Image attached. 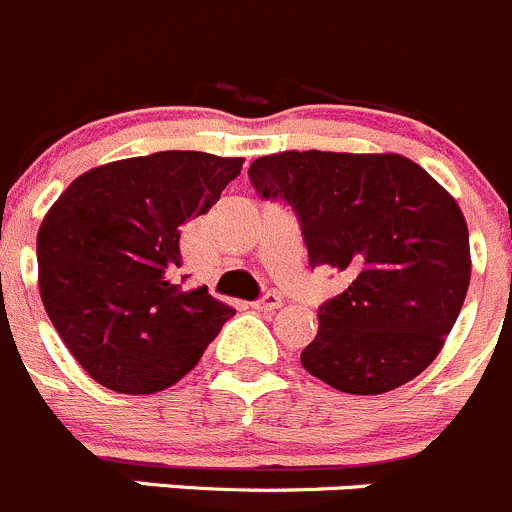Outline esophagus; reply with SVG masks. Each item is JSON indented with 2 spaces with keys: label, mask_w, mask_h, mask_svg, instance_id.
Wrapping results in <instances>:
<instances>
[{
  "label": "esophagus",
  "mask_w": 512,
  "mask_h": 512,
  "mask_svg": "<svg viewBox=\"0 0 512 512\" xmlns=\"http://www.w3.org/2000/svg\"><path fill=\"white\" fill-rule=\"evenodd\" d=\"M281 304H284V301H281L279 294H266V296H261L259 301H253V309L276 311V309H281Z\"/></svg>",
  "instance_id": "obj_1"
}]
</instances>
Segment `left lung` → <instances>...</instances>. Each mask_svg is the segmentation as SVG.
Masks as SVG:
<instances>
[{"label": "left lung", "mask_w": 512, "mask_h": 512, "mask_svg": "<svg viewBox=\"0 0 512 512\" xmlns=\"http://www.w3.org/2000/svg\"><path fill=\"white\" fill-rule=\"evenodd\" d=\"M248 178L261 198L294 208L311 269L347 274V289L319 306L306 372L347 394H382L425 372L470 286L455 198L397 153L286 150L253 160Z\"/></svg>", "instance_id": "1"}]
</instances>
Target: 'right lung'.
Returning a JSON list of instances; mask_svg holds the SVG:
<instances>
[{
  "mask_svg": "<svg viewBox=\"0 0 512 512\" xmlns=\"http://www.w3.org/2000/svg\"><path fill=\"white\" fill-rule=\"evenodd\" d=\"M243 158L196 150L125 158L70 183L37 233L40 294L72 357L102 387L153 394L186 377L236 314L183 291L180 226L203 216Z\"/></svg>",
  "mask_w": 512,
  "mask_h": 512,
  "instance_id": "add662e5",
  "label": "right lung"
}]
</instances>
